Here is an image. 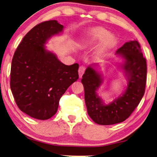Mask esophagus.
I'll return each mask as SVG.
<instances>
[{"mask_svg": "<svg viewBox=\"0 0 157 157\" xmlns=\"http://www.w3.org/2000/svg\"><path fill=\"white\" fill-rule=\"evenodd\" d=\"M85 70H86V67L84 65H81L79 67V69H78V75L80 78H81L82 76H83V74L85 72Z\"/></svg>", "mask_w": 157, "mask_h": 157, "instance_id": "34e87169", "label": "esophagus"}]
</instances>
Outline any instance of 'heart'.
<instances>
[{"label": "heart", "instance_id": "obj_1", "mask_svg": "<svg viewBox=\"0 0 157 157\" xmlns=\"http://www.w3.org/2000/svg\"><path fill=\"white\" fill-rule=\"evenodd\" d=\"M90 37L86 40H82L80 42V45L83 48H87L92 46L97 41H100L104 39L102 44L95 53L97 57H101L106 53L108 51L114 47L115 44V38L112 35H109L106 29L101 27H96L90 30Z\"/></svg>", "mask_w": 157, "mask_h": 157}]
</instances>
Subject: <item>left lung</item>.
<instances>
[{
	"label": "left lung",
	"mask_w": 157,
	"mask_h": 157,
	"mask_svg": "<svg viewBox=\"0 0 157 157\" xmlns=\"http://www.w3.org/2000/svg\"><path fill=\"white\" fill-rule=\"evenodd\" d=\"M116 54L124 60L121 67L127 77L128 84L124 93L110 104H105L97 94L103 82L101 74L90 65L82 76L88 113L98 124L110 125L124 121L138 106L145 93L147 63L140 44L136 40L126 42L117 50Z\"/></svg>",
	"instance_id": "obj_1"
}]
</instances>
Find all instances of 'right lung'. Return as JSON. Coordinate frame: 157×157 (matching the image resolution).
Returning a JSON list of instances; mask_svg holds the SVG:
<instances>
[{
	"mask_svg": "<svg viewBox=\"0 0 157 157\" xmlns=\"http://www.w3.org/2000/svg\"><path fill=\"white\" fill-rule=\"evenodd\" d=\"M63 25L51 20L35 25L24 36L12 61L10 88L22 112L38 120H48L57 112L59 101L78 78V64L65 65L45 48Z\"/></svg>",
	"mask_w": 157,
	"mask_h": 157,
	"instance_id": "obj_1",
	"label": "right lung"
}]
</instances>
